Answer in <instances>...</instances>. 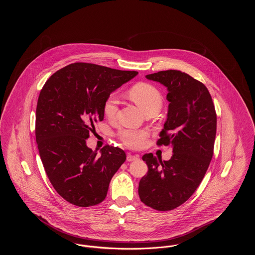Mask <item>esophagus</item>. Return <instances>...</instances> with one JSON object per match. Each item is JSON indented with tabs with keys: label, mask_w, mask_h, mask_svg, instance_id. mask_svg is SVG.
<instances>
[{
	"label": "esophagus",
	"mask_w": 255,
	"mask_h": 255,
	"mask_svg": "<svg viewBox=\"0 0 255 255\" xmlns=\"http://www.w3.org/2000/svg\"><path fill=\"white\" fill-rule=\"evenodd\" d=\"M138 159H139V158H138L137 155L128 154V156H127V160H128V162H133V161H136V160H138Z\"/></svg>",
	"instance_id": "esophagus-1"
}]
</instances>
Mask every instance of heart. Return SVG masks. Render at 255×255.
Here are the masks:
<instances>
[{"mask_svg": "<svg viewBox=\"0 0 255 255\" xmlns=\"http://www.w3.org/2000/svg\"><path fill=\"white\" fill-rule=\"evenodd\" d=\"M128 95L145 113L153 110L159 111L163 105V97L160 91L149 83L139 82L134 84L129 88ZM118 106L119 100L117 95L114 93L110 94L103 106L105 116L109 119L115 118L118 112ZM117 137L124 145L136 149L143 144L148 137V131L145 129L121 128L117 132Z\"/></svg>", "mask_w": 255, "mask_h": 255, "instance_id": "b5f03b06", "label": "heart"}]
</instances>
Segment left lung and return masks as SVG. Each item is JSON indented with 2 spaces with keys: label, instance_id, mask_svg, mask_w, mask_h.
Instances as JSON below:
<instances>
[{
  "label": "left lung",
  "instance_id": "1",
  "mask_svg": "<svg viewBox=\"0 0 255 255\" xmlns=\"http://www.w3.org/2000/svg\"><path fill=\"white\" fill-rule=\"evenodd\" d=\"M168 88V118L158 146H172L169 161L148 153V172L140 180V200L158 211L184 203L203 180L213 157L217 115L207 87L187 73L164 71L146 75Z\"/></svg>",
  "mask_w": 255,
  "mask_h": 255
}]
</instances>
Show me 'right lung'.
<instances>
[{
	"label": "right lung",
	"mask_w": 255,
	"mask_h": 255,
	"mask_svg": "<svg viewBox=\"0 0 255 255\" xmlns=\"http://www.w3.org/2000/svg\"><path fill=\"white\" fill-rule=\"evenodd\" d=\"M137 73L74 63L51 75L40 91L35 122L40 158L56 191L75 206L101 203L126 161L123 149L105 145L98 154L86 146V138L94 124L104 120L106 98Z\"/></svg>",
	"instance_id": "right-lung-1"
}]
</instances>
